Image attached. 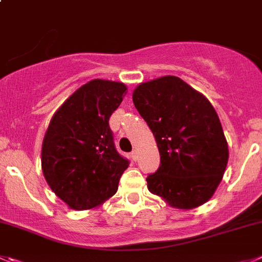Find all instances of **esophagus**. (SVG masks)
<instances>
[{
	"label": "esophagus",
	"mask_w": 262,
	"mask_h": 262,
	"mask_svg": "<svg viewBox=\"0 0 262 262\" xmlns=\"http://www.w3.org/2000/svg\"><path fill=\"white\" fill-rule=\"evenodd\" d=\"M130 156H132V159H133V160L136 161V160H137V158H138V155H137V151H136V150H134V151H132Z\"/></svg>",
	"instance_id": "obj_1"
}]
</instances>
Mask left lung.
Here are the masks:
<instances>
[{
    "label": "left lung",
    "mask_w": 262,
    "mask_h": 262,
    "mask_svg": "<svg viewBox=\"0 0 262 262\" xmlns=\"http://www.w3.org/2000/svg\"><path fill=\"white\" fill-rule=\"evenodd\" d=\"M133 103L150 126L160 167L148 174V191L170 207L192 209L213 196L229 148L211 102L176 76H163L134 89Z\"/></svg>",
    "instance_id": "left-lung-1"
}]
</instances>
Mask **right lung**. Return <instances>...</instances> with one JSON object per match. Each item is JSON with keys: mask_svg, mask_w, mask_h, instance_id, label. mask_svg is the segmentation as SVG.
I'll return each instance as SVG.
<instances>
[{"mask_svg": "<svg viewBox=\"0 0 262 262\" xmlns=\"http://www.w3.org/2000/svg\"><path fill=\"white\" fill-rule=\"evenodd\" d=\"M125 94L123 82L92 80L51 117L41 167L50 189L70 208H95L116 194L129 161L115 148L108 120Z\"/></svg>", "mask_w": 262, "mask_h": 262, "instance_id": "add662e5", "label": "right lung"}]
</instances>
